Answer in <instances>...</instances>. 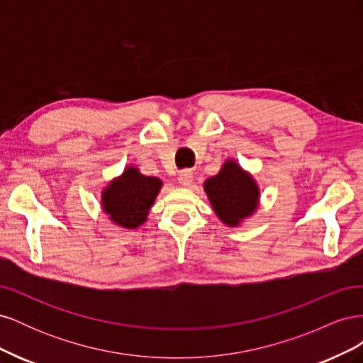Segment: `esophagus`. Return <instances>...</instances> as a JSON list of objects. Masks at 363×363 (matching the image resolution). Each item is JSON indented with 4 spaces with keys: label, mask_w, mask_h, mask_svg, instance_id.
Returning <instances> with one entry per match:
<instances>
[{
    "label": "esophagus",
    "mask_w": 363,
    "mask_h": 363,
    "mask_svg": "<svg viewBox=\"0 0 363 363\" xmlns=\"http://www.w3.org/2000/svg\"><path fill=\"white\" fill-rule=\"evenodd\" d=\"M194 182V174L191 169H183L180 174H179V183L182 186H184V188H188V186H191Z\"/></svg>",
    "instance_id": "obj_1"
}]
</instances>
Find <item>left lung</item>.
Listing matches in <instances>:
<instances>
[{"label": "left lung", "mask_w": 363, "mask_h": 363, "mask_svg": "<svg viewBox=\"0 0 363 363\" xmlns=\"http://www.w3.org/2000/svg\"><path fill=\"white\" fill-rule=\"evenodd\" d=\"M203 188L215 215L227 227L242 225L260 204L256 179L235 159H227L219 172L203 183Z\"/></svg>", "instance_id": "left-lung-1"}]
</instances>
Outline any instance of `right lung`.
<instances>
[{
  "label": "right lung",
  "mask_w": 363,
  "mask_h": 363,
  "mask_svg": "<svg viewBox=\"0 0 363 363\" xmlns=\"http://www.w3.org/2000/svg\"><path fill=\"white\" fill-rule=\"evenodd\" d=\"M163 182L144 175L135 164L108 182L101 191V208L111 221L124 230H135L147 223Z\"/></svg>",
  "instance_id": "right-lung-1"
}]
</instances>
